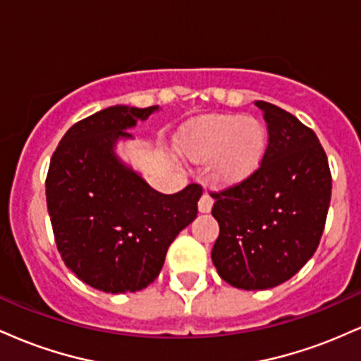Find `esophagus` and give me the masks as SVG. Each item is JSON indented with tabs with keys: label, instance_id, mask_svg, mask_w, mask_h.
Masks as SVG:
<instances>
[{
	"label": "esophagus",
	"instance_id": "34e87169",
	"mask_svg": "<svg viewBox=\"0 0 361 361\" xmlns=\"http://www.w3.org/2000/svg\"><path fill=\"white\" fill-rule=\"evenodd\" d=\"M212 205H214L212 195L205 192V193L200 197V200H198V210H200L202 214H207V212H210V209H212Z\"/></svg>",
	"mask_w": 361,
	"mask_h": 361
}]
</instances>
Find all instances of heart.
<instances>
[{
    "instance_id": "heart-1",
    "label": "heart",
    "mask_w": 361,
    "mask_h": 361,
    "mask_svg": "<svg viewBox=\"0 0 361 361\" xmlns=\"http://www.w3.org/2000/svg\"><path fill=\"white\" fill-rule=\"evenodd\" d=\"M268 147L263 122L243 115H214L190 123L180 135V149L192 161H210L214 178L238 183L256 169Z\"/></svg>"
}]
</instances>
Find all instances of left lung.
<instances>
[{"mask_svg":"<svg viewBox=\"0 0 361 361\" xmlns=\"http://www.w3.org/2000/svg\"><path fill=\"white\" fill-rule=\"evenodd\" d=\"M256 106L268 128L259 168L210 193L221 227L212 261L224 281L243 290L292 279L316 252L331 202L329 163L312 128L271 103Z\"/></svg>","mask_w":361,"mask_h":361,"instance_id":"8db88e82","label":"left lung"}]
</instances>
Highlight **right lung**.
<instances>
[{
    "mask_svg": "<svg viewBox=\"0 0 361 361\" xmlns=\"http://www.w3.org/2000/svg\"><path fill=\"white\" fill-rule=\"evenodd\" d=\"M157 106H110L80 120L54 151L45 195L66 267L106 293L137 292L157 279L169 244L198 214L202 186L163 195L123 166L114 146Z\"/></svg>",
    "mask_w": 361,
    "mask_h": 361,
    "instance_id": "add662e5",
    "label": "right lung"
}]
</instances>
